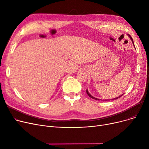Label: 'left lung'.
Instances as JSON below:
<instances>
[{
	"instance_id": "1",
	"label": "left lung",
	"mask_w": 149,
	"mask_h": 149,
	"mask_svg": "<svg viewBox=\"0 0 149 149\" xmlns=\"http://www.w3.org/2000/svg\"><path fill=\"white\" fill-rule=\"evenodd\" d=\"M128 36L130 37V38L131 39V40H132V43H133V45H134V41H133V39H132V37L129 35V34H128ZM134 46H135V45H134ZM86 93H88V95H89V97H90L91 98H93V99H94V100H100L99 99H98V98H95L94 97H93V96H92L91 94H90V93H89V92H88V89H86ZM122 95H120L119 97H116V98H113V99H111L110 100H116V99H118V98H120Z\"/></svg>"
}]
</instances>
